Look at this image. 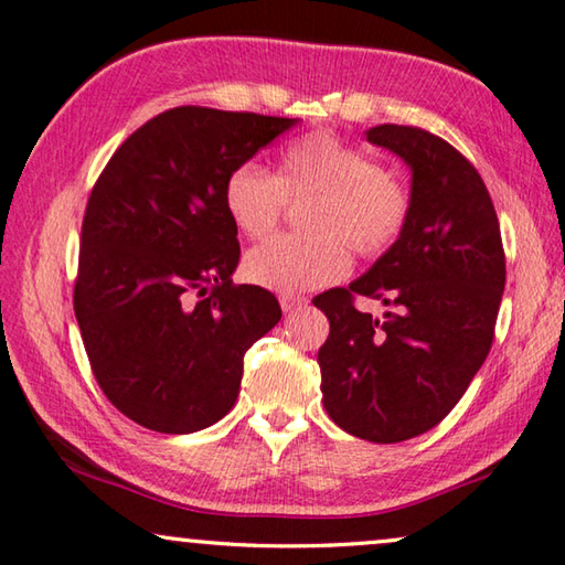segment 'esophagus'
Returning a JSON list of instances; mask_svg holds the SVG:
<instances>
[{"label": "esophagus", "instance_id": "34e87169", "mask_svg": "<svg viewBox=\"0 0 565 565\" xmlns=\"http://www.w3.org/2000/svg\"><path fill=\"white\" fill-rule=\"evenodd\" d=\"M279 303H281V311H284V313H294V311H299V309H303V306H306V303H309V301H306V299H303V296H294V294H281V296H279Z\"/></svg>", "mask_w": 565, "mask_h": 565}]
</instances>
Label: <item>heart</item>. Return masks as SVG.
Here are the masks:
<instances>
[{
	"mask_svg": "<svg viewBox=\"0 0 565 565\" xmlns=\"http://www.w3.org/2000/svg\"><path fill=\"white\" fill-rule=\"evenodd\" d=\"M303 207L311 237H274L244 259L247 279L279 294H303L343 279L348 244L363 256L393 247L409 220V192L381 162L331 132H311L286 148L271 175L244 162L224 180L222 202L244 237L262 239L281 220L286 200Z\"/></svg>",
	"mask_w": 565,
	"mask_h": 565,
	"instance_id": "obj_1",
	"label": "heart"
}]
</instances>
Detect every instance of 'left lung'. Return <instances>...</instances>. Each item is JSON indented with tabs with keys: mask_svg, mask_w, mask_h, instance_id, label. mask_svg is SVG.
<instances>
[{
	"mask_svg": "<svg viewBox=\"0 0 565 565\" xmlns=\"http://www.w3.org/2000/svg\"><path fill=\"white\" fill-rule=\"evenodd\" d=\"M365 136L413 172L409 220L348 289L313 299L331 323L318 365L328 417L393 445L443 423L487 361L507 262L487 184L459 150L393 122ZM355 292L383 300L384 318L358 312Z\"/></svg>",
	"mask_w": 565,
	"mask_h": 565,
	"instance_id": "left-lung-1",
	"label": "left lung"
}]
</instances>
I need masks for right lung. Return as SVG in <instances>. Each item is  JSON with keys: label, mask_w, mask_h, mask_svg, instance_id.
I'll return each instance as SVG.
<instances>
[{"label": "right lung", "mask_w": 565, "mask_h": 565, "mask_svg": "<svg viewBox=\"0 0 565 565\" xmlns=\"http://www.w3.org/2000/svg\"><path fill=\"white\" fill-rule=\"evenodd\" d=\"M299 118L180 106L113 152L81 227L74 311L122 415L166 435L237 403L244 353L279 323L271 291L232 284L239 242L224 180Z\"/></svg>", "instance_id": "right-lung-1"}]
</instances>
